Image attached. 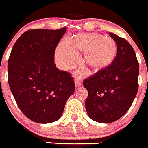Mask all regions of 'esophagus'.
Wrapping results in <instances>:
<instances>
[{
	"label": "esophagus",
	"mask_w": 148,
	"mask_h": 148,
	"mask_svg": "<svg viewBox=\"0 0 148 148\" xmlns=\"http://www.w3.org/2000/svg\"><path fill=\"white\" fill-rule=\"evenodd\" d=\"M75 85H76V87H78L81 85V83H80V80L79 79L75 80Z\"/></svg>",
	"instance_id": "1"
}]
</instances>
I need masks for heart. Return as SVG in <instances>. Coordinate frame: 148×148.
<instances>
[{"instance_id":"obj_1","label":"heart","mask_w":148,"mask_h":148,"mask_svg":"<svg viewBox=\"0 0 148 148\" xmlns=\"http://www.w3.org/2000/svg\"><path fill=\"white\" fill-rule=\"evenodd\" d=\"M77 51L85 52V62L93 70L107 67L114 60L117 52L115 41L99 33H80L74 40L65 37L55 52V61L59 68L70 70L78 64L79 55Z\"/></svg>"}]
</instances>
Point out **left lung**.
I'll use <instances>...</instances> for the list:
<instances>
[{"label": "left lung", "mask_w": 148, "mask_h": 148, "mask_svg": "<svg viewBox=\"0 0 148 148\" xmlns=\"http://www.w3.org/2000/svg\"><path fill=\"white\" fill-rule=\"evenodd\" d=\"M108 34L117 44L115 59L83 81L88 91L86 111L91 119L100 123L121 118L131 106L139 88V65L133 48L122 37Z\"/></svg>", "instance_id": "1"}]
</instances>
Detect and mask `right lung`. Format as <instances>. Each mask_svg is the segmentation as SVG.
<instances>
[{"instance_id":"right-lung-1","label":"right lung","mask_w":148,"mask_h":148,"mask_svg":"<svg viewBox=\"0 0 148 148\" xmlns=\"http://www.w3.org/2000/svg\"><path fill=\"white\" fill-rule=\"evenodd\" d=\"M65 31L66 28L27 31L9 56V87L21 111L35 122L58 120L75 90L70 73L59 70L54 61L56 48Z\"/></svg>"}]
</instances>
